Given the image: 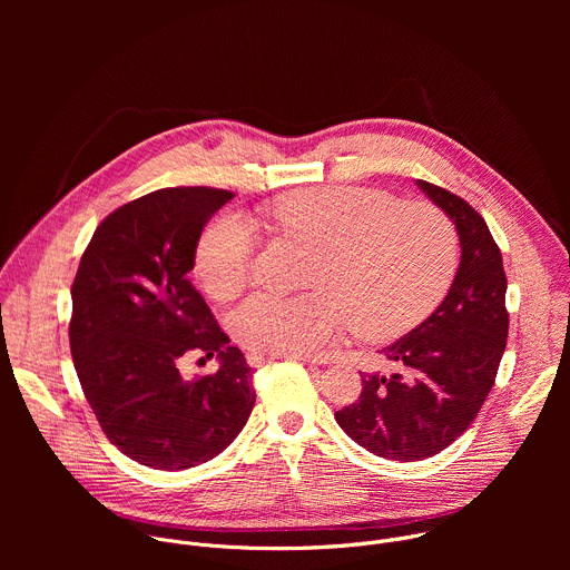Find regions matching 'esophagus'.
I'll list each match as a JSON object with an SVG mask.
<instances>
[{"instance_id": "34e87169", "label": "esophagus", "mask_w": 570, "mask_h": 570, "mask_svg": "<svg viewBox=\"0 0 570 570\" xmlns=\"http://www.w3.org/2000/svg\"><path fill=\"white\" fill-rule=\"evenodd\" d=\"M246 358H248V365H250V367H262L264 363H271L275 356L259 354V352H250ZM295 358H297V361H302L304 365H315V361H308V358H304V356H295Z\"/></svg>"}]
</instances>
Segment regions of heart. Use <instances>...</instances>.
<instances>
[{
	"instance_id": "1",
	"label": "heart",
	"mask_w": 570,
	"mask_h": 570,
	"mask_svg": "<svg viewBox=\"0 0 570 570\" xmlns=\"http://www.w3.org/2000/svg\"><path fill=\"white\" fill-rule=\"evenodd\" d=\"M266 223L315 250L297 297L250 295L229 313L243 347L268 356H311L347 324L358 338L385 341L413 330L444 297L458 266V234L429 203L396 205L383 191L317 187L277 198ZM257 238L238 214L214 218L196 248V273L216 299L253 275Z\"/></svg>"
}]
</instances>
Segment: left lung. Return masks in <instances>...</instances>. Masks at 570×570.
<instances>
[{
	"label": "left lung",
	"instance_id": "8db88e82",
	"mask_svg": "<svg viewBox=\"0 0 570 570\" xmlns=\"http://www.w3.org/2000/svg\"><path fill=\"white\" fill-rule=\"evenodd\" d=\"M417 187L455 225V279L422 324L381 350L396 370L361 374V396L336 413L356 444L401 462L431 458L469 429L497 381L510 330L503 257L484 218L442 187Z\"/></svg>",
	"mask_w": 570,
	"mask_h": 570
}]
</instances>
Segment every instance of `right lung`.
I'll use <instances>...</instances> for the list:
<instances>
[{
	"label": "right lung",
	"instance_id": "add662e5",
	"mask_svg": "<svg viewBox=\"0 0 570 570\" xmlns=\"http://www.w3.org/2000/svg\"><path fill=\"white\" fill-rule=\"evenodd\" d=\"M232 198L171 187L115 209L71 284L69 347L80 387L108 440L150 469L216 458L253 413V367L187 277L203 227ZM194 351L216 355L219 372L187 382L179 361Z\"/></svg>",
	"mask_w": 570,
	"mask_h": 570
}]
</instances>
